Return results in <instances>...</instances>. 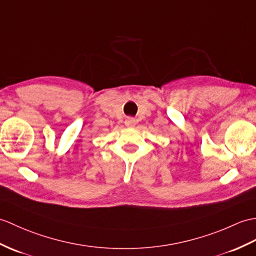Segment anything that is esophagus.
Here are the masks:
<instances>
[{
  "instance_id": "1",
  "label": "esophagus",
  "mask_w": 256,
  "mask_h": 256,
  "mask_svg": "<svg viewBox=\"0 0 256 256\" xmlns=\"http://www.w3.org/2000/svg\"><path fill=\"white\" fill-rule=\"evenodd\" d=\"M124 123H126V126L133 128V126H135V120H134L133 118H128L126 120V122H124Z\"/></svg>"
}]
</instances>
